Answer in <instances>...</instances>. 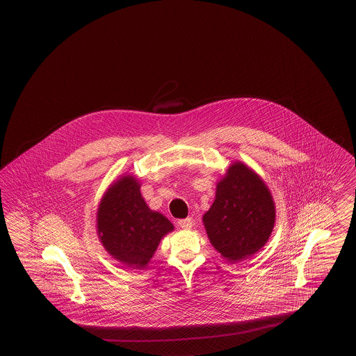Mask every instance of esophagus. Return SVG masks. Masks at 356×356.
I'll return each instance as SVG.
<instances>
[{
    "label": "esophagus",
    "mask_w": 356,
    "mask_h": 356,
    "mask_svg": "<svg viewBox=\"0 0 356 356\" xmlns=\"http://www.w3.org/2000/svg\"><path fill=\"white\" fill-rule=\"evenodd\" d=\"M179 227L183 228V229H191L192 228V219L191 218H186V219H181V220L177 221Z\"/></svg>",
    "instance_id": "34e87169"
}]
</instances>
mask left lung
I'll list each match as a JSON object with an SVG mask.
<instances>
[{
  "label": "left lung",
  "instance_id": "1",
  "mask_svg": "<svg viewBox=\"0 0 356 356\" xmlns=\"http://www.w3.org/2000/svg\"><path fill=\"white\" fill-rule=\"evenodd\" d=\"M276 209L264 180L241 161L232 163L216 184L203 222L213 248L236 263L259 252L271 236Z\"/></svg>",
  "mask_w": 356,
  "mask_h": 356
}]
</instances>
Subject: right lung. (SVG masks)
Listing matches in <instances>:
<instances>
[{
	"mask_svg": "<svg viewBox=\"0 0 356 356\" xmlns=\"http://www.w3.org/2000/svg\"><path fill=\"white\" fill-rule=\"evenodd\" d=\"M140 186L134 175L120 176L102 195L96 215L105 251L134 270H144L161 238L175 229L164 215L147 205Z\"/></svg>",
	"mask_w": 356,
	"mask_h": 356,
	"instance_id": "1",
	"label": "right lung"
}]
</instances>
